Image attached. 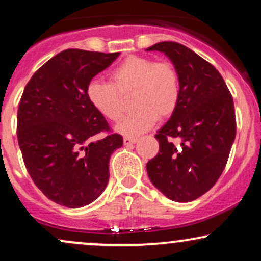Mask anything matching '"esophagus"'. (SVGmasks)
Segmentation results:
<instances>
[{"mask_svg":"<svg viewBox=\"0 0 261 261\" xmlns=\"http://www.w3.org/2000/svg\"><path fill=\"white\" fill-rule=\"evenodd\" d=\"M137 139H135V137H124V145L125 146H130V145H134L135 142H136Z\"/></svg>","mask_w":261,"mask_h":261,"instance_id":"34e87169","label":"esophagus"}]
</instances>
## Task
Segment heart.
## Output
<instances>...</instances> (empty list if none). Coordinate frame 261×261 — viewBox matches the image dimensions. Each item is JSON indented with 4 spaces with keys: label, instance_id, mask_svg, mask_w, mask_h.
<instances>
[{
    "label": "heart",
    "instance_id": "1",
    "mask_svg": "<svg viewBox=\"0 0 261 261\" xmlns=\"http://www.w3.org/2000/svg\"><path fill=\"white\" fill-rule=\"evenodd\" d=\"M110 82L91 80L86 94L100 115L116 121L122 113V95L133 94L134 113L124 116L116 130L125 136L146 133L158 118H168L180 100V79L169 61H154L141 55L127 56L109 72Z\"/></svg>",
    "mask_w": 261,
    "mask_h": 261
}]
</instances>
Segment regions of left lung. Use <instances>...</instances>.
I'll return each mask as SVG.
<instances>
[{
    "label": "left lung",
    "mask_w": 261,
    "mask_h": 261,
    "mask_svg": "<svg viewBox=\"0 0 261 261\" xmlns=\"http://www.w3.org/2000/svg\"><path fill=\"white\" fill-rule=\"evenodd\" d=\"M153 50L172 60L181 93L175 112L155 134L160 151L146 168L168 199L189 202L207 193L226 167L236 137L234 103L216 67L185 45L162 41L147 47Z\"/></svg>",
    "instance_id": "1"
}]
</instances>
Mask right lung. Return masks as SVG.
I'll return each mask as SVG.
<instances>
[{"instance_id": "obj_1", "label": "right lung", "mask_w": 261, "mask_h": 261, "mask_svg": "<svg viewBox=\"0 0 261 261\" xmlns=\"http://www.w3.org/2000/svg\"><path fill=\"white\" fill-rule=\"evenodd\" d=\"M119 53H59L32 76L20 98L17 137L25 168L47 199L70 208L94 201L109 180V160L122 146L86 94L88 82ZM107 132L94 141L95 134Z\"/></svg>"}]
</instances>
